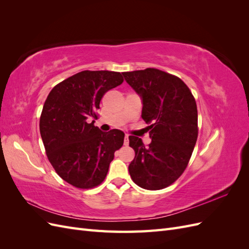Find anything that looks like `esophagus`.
Instances as JSON below:
<instances>
[{
	"instance_id": "34e87169",
	"label": "esophagus",
	"mask_w": 249,
	"mask_h": 249,
	"mask_svg": "<svg viewBox=\"0 0 249 249\" xmlns=\"http://www.w3.org/2000/svg\"><path fill=\"white\" fill-rule=\"evenodd\" d=\"M124 145H129V136H127V135H125L124 140Z\"/></svg>"
}]
</instances>
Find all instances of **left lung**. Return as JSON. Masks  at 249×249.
Wrapping results in <instances>:
<instances>
[{"label": "left lung", "instance_id": "obj_1", "mask_svg": "<svg viewBox=\"0 0 249 249\" xmlns=\"http://www.w3.org/2000/svg\"><path fill=\"white\" fill-rule=\"evenodd\" d=\"M142 97L141 117L148 124L152 142L130 136L135 150L129 165L133 182L146 190L164 189L183 175L198 136L194 96L178 77L157 69L123 72Z\"/></svg>", "mask_w": 249, "mask_h": 249}]
</instances>
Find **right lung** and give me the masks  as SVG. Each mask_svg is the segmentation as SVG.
Returning <instances> with one entry per match:
<instances>
[{"label":"right lung","instance_id":"add662e5","mask_svg":"<svg viewBox=\"0 0 249 249\" xmlns=\"http://www.w3.org/2000/svg\"><path fill=\"white\" fill-rule=\"evenodd\" d=\"M123 82L117 71H83L60 82L44 102L39 130L47 157L57 175L79 189L102 184L124 144V132L104 133L94 120L89 124L105 93Z\"/></svg>","mask_w":249,"mask_h":249}]
</instances>
